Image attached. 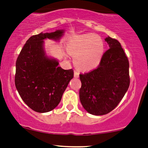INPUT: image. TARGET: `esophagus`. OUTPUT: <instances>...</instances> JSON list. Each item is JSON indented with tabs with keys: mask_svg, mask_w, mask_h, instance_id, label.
I'll return each instance as SVG.
<instances>
[{
	"mask_svg": "<svg viewBox=\"0 0 148 148\" xmlns=\"http://www.w3.org/2000/svg\"><path fill=\"white\" fill-rule=\"evenodd\" d=\"M79 72L77 71H74V77H75L77 78L79 77Z\"/></svg>",
	"mask_w": 148,
	"mask_h": 148,
	"instance_id": "34e87169",
	"label": "esophagus"
}]
</instances>
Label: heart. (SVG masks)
<instances>
[{"label": "heart", "mask_w": 148, "mask_h": 148, "mask_svg": "<svg viewBox=\"0 0 148 148\" xmlns=\"http://www.w3.org/2000/svg\"><path fill=\"white\" fill-rule=\"evenodd\" d=\"M68 50L74 56L77 67L82 71H90L100 64L104 54V44L100 36L84 34L71 39Z\"/></svg>", "instance_id": "b5f03b06"}]
</instances>
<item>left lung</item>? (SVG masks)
Here are the masks:
<instances>
[{"mask_svg":"<svg viewBox=\"0 0 148 148\" xmlns=\"http://www.w3.org/2000/svg\"><path fill=\"white\" fill-rule=\"evenodd\" d=\"M109 49L98 67L80 74L79 99L83 107L93 115L108 114L119 104L130 84L129 60L118 40L108 37Z\"/></svg>","mask_w":148,"mask_h":148,"instance_id":"1","label":"left lung"}]
</instances>
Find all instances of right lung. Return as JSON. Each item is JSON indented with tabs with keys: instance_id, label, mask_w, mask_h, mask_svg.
<instances>
[{
	"instance_id": "obj_1",
	"label": "right lung",
	"mask_w": 148,
	"mask_h": 148,
	"mask_svg": "<svg viewBox=\"0 0 148 148\" xmlns=\"http://www.w3.org/2000/svg\"><path fill=\"white\" fill-rule=\"evenodd\" d=\"M64 29L40 33L30 37L17 61L15 87L23 102L36 112H48L59 104L73 70H64L59 62L46 54L44 40L60 41Z\"/></svg>"
}]
</instances>
